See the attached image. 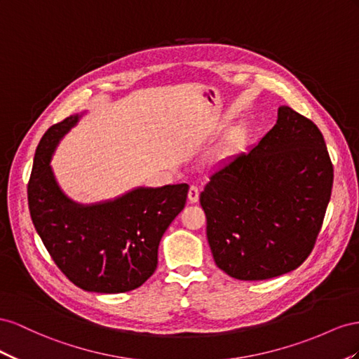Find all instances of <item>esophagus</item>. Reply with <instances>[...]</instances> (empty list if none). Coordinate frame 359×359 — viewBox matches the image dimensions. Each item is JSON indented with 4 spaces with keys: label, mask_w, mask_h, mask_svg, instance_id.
<instances>
[{
    "label": "esophagus",
    "mask_w": 359,
    "mask_h": 359,
    "mask_svg": "<svg viewBox=\"0 0 359 359\" xmlns=\"http://www.w3.org/2000/svg\"><path fill=\"white\" fill-rule=\"evenodd\" d=\"M198 198H200V191L197 187L192 185L188 191V200H189V203H197Z\"/></svg>",
    "instance_id": "1"
}]
</instances>
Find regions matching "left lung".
I'll return each instance as SVG.
<instances>
[{"instance_id":"obj_1","label":"left lung","mask_w":359,"mask_h":359,"mask_svg":"<svg viewBox=\"0 0 359 359\" xmlns=\"http://www.w3.org/2000/svg\"><path fill=\"white\" fill-rule=\"evenodd\" d=\"M332 182L319 128L280 107L259 144L212 172L200 194L218 268L236 280L259 281L301 266L322 229Z\"/></svg>"}]
</instances>
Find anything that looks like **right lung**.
I'll use <instances>...</instances> for the list:
<instances>
[{
    "mask_svg": "<svg viewBox=\"0 0 359 359\" xmlns=\"http://www.w3.org/2000/svg\"><path fill=\"white\" fill-rule=\"evenodd\" d=\"M78 118L50 126L40 140L28 182L29 215L58 269L79 289L134 290L155 272L162 234L185 208L189 187L137 188L90 206L72 201L57 185L49 161Z\"/></svg>",
    "mask_w": 359,
    "mask_h": 359,
    "instance_id": "1",
    "label": "right lung"
}]
</instances>
